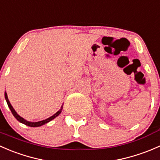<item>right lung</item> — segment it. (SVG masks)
Returning <instances> with one entry per match:
<instances>
[{
    "label": "right lung",
    "instance_id": "obj_1",
    "mask_svg": "<svg viewBox=\"0 0 160 160\" xmlns=\"http://www.w3.org/2000/svg\"><path fill=\"white\" fill-rule=\"evenodd\" d=\"M4 97H5V99H6V101H7L8 105L9 108H10L11 113H12L13 115L14 116V118H15L17 119L18 122H20L21 123L25 124V125H28V126H29V127H39V126H41V125H45V124L48 123V122H49L50 121H52V119H54L55 118L57 117V116L60 114L61 111H62V107H61V108L59 109V111H58L56 114H53V115L51 116V117H49V118H46V120H42V121H40V122H28V121H26L25 119H24L23 118L21 117L20 115H18V114H17V112L14 111V109L13 108V107L11 106L10 101H9L8 98V95H7V93H6V92L4 93Z\"/></svg>",
    "mask_w": 160,
    "mask_h": 160
}]
</instances>
